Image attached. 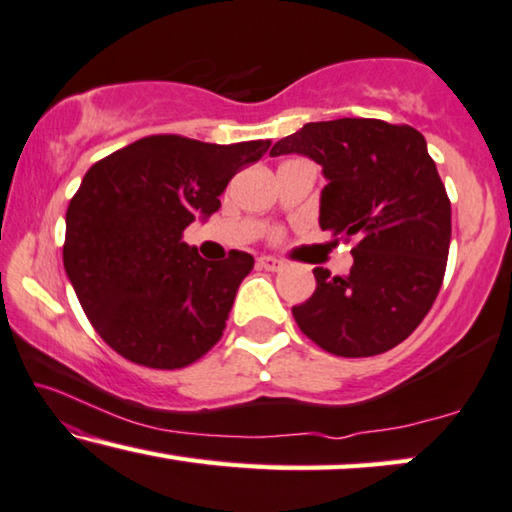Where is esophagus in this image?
<instances>
[{
	"label": "esophagus",
	"mask_w": 512,
	"mask_h": 512,
	"mask_svg": "<svg viewBox=\"0 0 512 512\" xmlns=\"http://www.w3.org/2000/svg\"><path fill=\"white\" fill-rule=\"evenodd\" d=\"M257 264L262 266V269H266V271H280V269H285V262H280V259L269 257V255L257 257Z\"/></svg>",
	"instance_id": "obj_1"
}]
</instances>
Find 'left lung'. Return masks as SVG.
<instances>
[{
    "label": "left lung",
    "instance_id": "8db88e82",
    "mask_svg": "<svg viewBox=\"0 0 512 512\" xmlns=\"http://www.w3.org/2000/svg\"><path fill=\"white\" fill-rule=\"evenodd\" d=\"M299 153L327 178L320 227L350 241V273L313 269L318 287L294 306L299 329L338 357H373L413 334L448 264L452 213L424 136L376 118L308 122L271 148Z\"/></svg>",
    "mask_w": 512,
    "mask_h": 512
}]
</instances>
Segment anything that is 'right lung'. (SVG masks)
<instances>
[{"instance_id": "right-lung-1", "label": "right lung", "mask_w": 512, "mask_h": 512, "mask_svg": "<svg viewBox=\"0 0 512 512\" xmlns=\"http://www.w3.org/2000/svg\"><path fill=\"white\" fill-rule=\"evenodd\" d=\"M271 141L218 146L155 134L92 164L67 208L64 271L92 327L129 362L183 369L227 327L253 255L208 262L185 227L220 208V194Z\"/></svg>"}]
</instances>
